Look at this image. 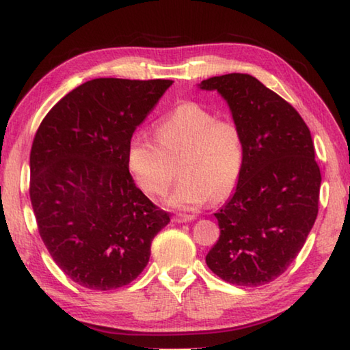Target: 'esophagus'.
Segmentation results:
<instances>
[{"mask_svg": "<svg viewBox=\"0 0 350 350\" xmlns=\"http://www.w3.org/2000/svg\"><path fill=\"white\" fill-rule=\"evenodd\" d=\"M194 217H196L194 215H182V213H179V215H176V216L173 217V221H174V222H177V224H182V222H189V221H193Z\"/></svg>", "mask_w": 350, "mask_h": 350, "instance_id": "esophagus-1", "label": "esophagus"}]
</instances>
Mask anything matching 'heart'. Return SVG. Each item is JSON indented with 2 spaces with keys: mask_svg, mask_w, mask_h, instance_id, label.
<instances>
[{
  "mask_svg": "<svg viewBox=\"0 0 350 350\" xmlns=\"http://www.w3.org/2000/svg\"><path fill=\"white\" fill-rule=\"evenodd\" d=\"M154 133L156 140L135 133L126 150L128 170L148 196L168 191L177 161L182 179L168 200L176 208H199L233 191L244 165V135L234 118L188 100L167 112Z\"/></svg>",
  "mask_w": 350,
  "mask_h": 350,
  "instance_id": "obj_1",
  "label": "heart"
}]
</instances>
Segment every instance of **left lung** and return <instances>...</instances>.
<instances>
[{"mask_svg": "<svg viewBox=\"0 0 350 350\" xmlns=\"http://www.w3.org/2000/svg\"><path fill=\"white\" fill-rule=\"evenodd\" d=\"M200 90L227 100L244 135V165L206 265L234 286L275 281L298 256L318 216L321 173L310 129L292 105L248 74L211 77Z\"/></svg>", "mask_w": 350, "mask_h": 350, "instance_id": "obj_1", "label": "left lung"}]
</instances>
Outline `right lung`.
Instances as JSON below:
<instances>
[{
  "label": "right lung",
  "mask_w": 350,
  "mask_h": 350,
  "mask_svg": "<svg viewBox=\"0 0 350 350\" xmlns=\"http://www.w3.org/2000/svg\"><path fill=\"white\" fill-rule=\"evenodd\" d=\"M173 80L96 79L66 94L40 123L31 194L47 252L74 282L128 286L146 267L170 215L135 187L128 144Z\"/></svg>",
  "instance_id": "right-lung-1"
}]
</instances>
